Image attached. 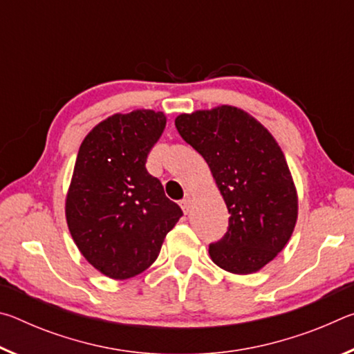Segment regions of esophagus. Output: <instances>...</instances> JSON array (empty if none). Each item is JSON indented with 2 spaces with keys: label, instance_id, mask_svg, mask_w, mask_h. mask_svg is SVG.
Returning a JSON list of instances; mask_svg holds the SVG:
<instances>
[{
  "label": "esophagus",
  "instance_id": "esophagus-1",
  "mask_svg": "<svg viewBox=\"0 0 354 354\" xmlns=\"http://www.w3.org/2000/svg\"><path fill=\"white\" fill-rule=\"evenodd\" d=\"M179 205H181V207H183V211L187 214L189 211H190V205H192V196H190V194H187L184 196V200H181V203H179Z\"/></svg>",
  "mask_w": 354,
  "mask_h": 354
}]
</instances>
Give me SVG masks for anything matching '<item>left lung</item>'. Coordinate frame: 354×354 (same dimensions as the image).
Segmentation results:
<instances>
[{"instance_id": "1", "label": "left lung", "mask_w": 354, "mask_h": 354, "mask_svg": "<svg viewBox=\"0 0 354 354\" xmlns=\"http://www.w3.org/2000/svg\"><path fill=\"white\" fill-rule=\"evenodd\" d=\"M175 127L205 158L230 212L226 234L209 245L211 259L231 273L261 270L289 242L298 214L295 185L277 140L232 106L181 113Z\"/></svg>"}]
</instances>
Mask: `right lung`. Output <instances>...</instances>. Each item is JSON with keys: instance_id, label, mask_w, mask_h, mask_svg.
Masks as SVG:
<instances>
[{"instance_id": "obj_1", "label": "right lung", "mask_w": 354, "mask_h": 354, "mask_svg": "<svg viewBox=\"0 0 354 354\" xmlns=\"http://www.w3.org/2000/svg\"><path fill=\"white\" fill-rule=\"evenodd\" d=\"M165 122L162 112L147 109L115 113L77 151L65 203L68 230L82 256L109 278L147 270L183 217L145 167Z\"/></svg>"}]
</instances>
